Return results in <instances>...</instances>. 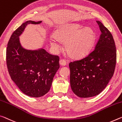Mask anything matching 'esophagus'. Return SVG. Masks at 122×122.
Masks as SVG:
<instances>
[{"label":"esophagus","instance_id":"34e87169","mask_svg":"<svg viewBox=\"0 0 122 122\" xmlns=\"http://www.w3.org/2000/svg\"><path fill=\"white\" fill-rule=\"evenodd\" d=\"M59 62L60 65L62 66H66V61L63 59H61L60 60Z\"/></svg>","mask_w":122,"mask_h":122}]
</instances>
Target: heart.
<instances>
[{
  "label": "heart",
  "mask_w": 122,
  "mask_h": 122,
  "mask_svg": "<svg viewBox=\"0 0 122 122\" xmlns=\"http://www.w3.org/2000/svg\"><path fill=\"white\" fill-rule=\"evenodd\" d=\"M76 23L66 24L55 31L54 37L49 40L51 47L56 51L61 49L59 41L65 42L67 53L73 59H80L86 56L93 47L96 34L91 28H85Z\"/></svg>",
  "instance_id": "heart-1"
}]
</instances>
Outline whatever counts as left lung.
I'll list each match as a JSON object with an SVG mask.
<instances>
[{
    "instance_id": "left-lung-1",
    "label": "left lung",
    "mask_w": 122,
    "mask_h": 122,
    "mask_svg": "<svg viewBox=\"0 0 122 122\" xmlns=\"http://www.w3.org/2000/svg\"><path fill=\"white\" fill-rule=\"evenodd\" d=\"M102 34L92 53L80 60L69 63L72 91L80 98L97 96L113 76L116 63V49L113 36L100 22Z\"/></svg>"
}]
</instances>
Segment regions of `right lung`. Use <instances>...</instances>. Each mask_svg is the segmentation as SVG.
Returning a JSON list of instances; mask_svg holds the SVG:
<instances>
[{"label":"right lung","instance_id":"obj_1","mask_svg":"<svg viewBox=\"0 0 122 122\" xmlns=\"http://www.w3.org/2000/svg\"><path fill=\"white\" fill-rule=\"evenodd\" d=\"M41 23L32 20L23 23L13 32L6 49V64L11 79L23 93L35 98L49 92L60 68L58 56L50 54L42 48L29 50L21 45L19 36L26 26Z\"/></svg>","mask_w":122,"mask_h":122}]
</instances>
